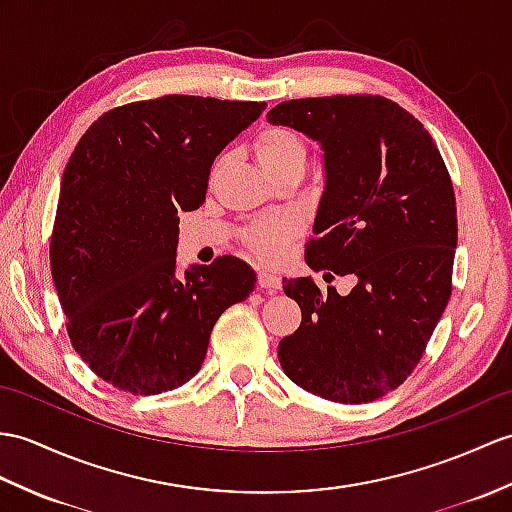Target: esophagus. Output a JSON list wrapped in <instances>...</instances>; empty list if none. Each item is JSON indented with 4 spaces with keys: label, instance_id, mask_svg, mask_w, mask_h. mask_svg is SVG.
<instances>
[{
    "label": "esophagus",
    "instance_id": "obj_1",
    "mask_svg": "<svg viewBox=\"0 0 512 512\" xmlns=\"http://www.w3.org/2000/svg\"><path fill=\"white\" fill-rule=\"evenodd\" d=\"M257 285L266 292H277L281 288V279L277 275H270V272H259L257 275Z\"/></svg>",
    "mask_w": 512,
    "mask_h": 512
}]
</instances>
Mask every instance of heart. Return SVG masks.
I'll use <instances>...</instances> for the list:
<instances>
[{"mask_svg":"<svg viewBox=\"0 0 512 512\" xmlns=\"http://www.w3.org/2000/svg\"><path fill=\"white\" fill-rule=\"evenodd\" d=\"M255 154L264 168L279 176L294 163L305 161V141L299 133L285 126H268L255 137ZM294 233V222L288 216H277L251 224L246 229V244L264 261H277Z\"/></svg>","mask_w":512,"mask_h":512,"instance_id":"obj_1","label":"heart"}]
</instances>
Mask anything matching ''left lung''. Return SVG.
I'll use <instances>...</instances> for the list:
<instances>
[{"label": "left lung", "mask_w": 512, "mask_h": 512, "mask_svg": "<svg viewBox=\"0 0 512 512\" xmlns=\"http://www.w3.org/2000/svg\"><path fill=\"white\" fill-rule=\"evenodd\" d=\"M268 120L325 150L307 266L358 279L347 296L283 281L303 318L279 342L281 368L323 399L375 401L417 368L449 303L458 218L447 165L417 117L382 95L288 100Z\"/></svg>", "instance_id": "8db88e82"}]
</instances>
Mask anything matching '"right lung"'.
Masks as SVG:
<instances>
[{
  "instance_id": "obj_1",
  "label": "right lung",
  "mask_w": 512,
  "mask_h": 512,
  "mask_svg": "<svg viewBox=\"0 0 512 512\" xmlns=\"http://www.w3.org/2000/svg\"><path fill=\"white\" fill-rule=\"evenodd\" d=\"M266 102L163 95L106 111L71 152L50 266L76 353L106 384L161 395L205 362L211 329L255 290L224 255L176 277L178 213L207 196L211 163Z\"/></svg>"
}]
</instances>
